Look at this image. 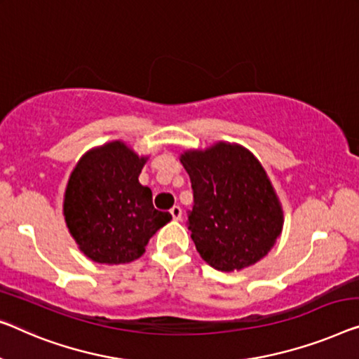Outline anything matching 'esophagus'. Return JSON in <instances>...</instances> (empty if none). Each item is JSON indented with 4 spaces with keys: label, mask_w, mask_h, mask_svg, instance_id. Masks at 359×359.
Instances as JSON below:
<instances>
[{
    "label": "esophagus",
    "mask_w": 359,
    "mask_h": 359,
    "mask_svg": "<svg viewBox=\"0 0 359 359\" xmlns=\"http://www.w3.org/2000/svg\"><path fill=\"white\" fill-rule=\"evenodd\" d=\"M170 214H172V217L175 219V221H180L182 219V208L179 205H175L170 208Z\"/></svg>",
    "instance_id": "esophagus-1"
}]
</instances>
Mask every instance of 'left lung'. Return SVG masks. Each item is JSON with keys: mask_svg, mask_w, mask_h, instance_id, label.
Returning a JSON list of instances; mask_svg holds the SVG:
<instances>
[{"mask_svg": "<svg viewBox=\"0 0 359 359\" xmlns=\"http://www.w3.org/2000/svg\"><path fill=\"white\" fill-rule=\"evenodd\" d=\"M194 206L189 229L198 253L219 271H238L264 258L282 231V208L266 170L248 149L217 143L187 151Z\"/></svg>", "mask_w": 359, "mask_h": 359, "instance_id": "1", "label": "left lung"}]
</instances>
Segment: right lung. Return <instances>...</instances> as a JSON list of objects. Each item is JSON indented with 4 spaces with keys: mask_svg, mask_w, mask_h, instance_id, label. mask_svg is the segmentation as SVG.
Returning a JSON list of instances; mask_svg holds the SVG:
<instances>
[{
    "mask_svg": "<svg viewBox=\"0 0 359 359\" xmlns=\"http://www.w3.org/2000/svg\"><path fill=\"white\" fill-rule=\"evenodd\" d=\"M147 158L111 142L88 151L69 179L64 217L85 256L101 264L140 258L153 233L172 216L153 206L148 187L138 182Z\"/></svg>",
    "mask_w": 359,
    "mask_h": 359,
    "instance_id": "1",
    "label": "right lung"
}]
</instances>
